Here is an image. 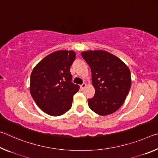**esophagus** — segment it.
I'll list each match as a JSON object with an SVG mask.
<instances>
[{
    "instance_id": "obj_1",
    "label": "esophagus",
    "mask_w": 158,
    "mask_h": 158,
    "mask_svg": "<svg viewBox=\"0 0 158 158\" xmlns=\"http://www.w3.org/2000/svg\"><path fill=\"white\" fill-rule=\"evenodd\" d=\"M86 85H87L86 84H85V83H84V84L81 85V89L83 90L84 89H85V87H86Z\"/></svg>"
}]
</instances>
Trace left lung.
<instances>
[{
    "mask_svg": "<svg viewBox=\"0 0 158 158\" xmlns=\"http://www.w3.org/2000/svg\"><path fill=\"white\" fill-rule=\"evenodd\" d=\"M81 56L91 69L95 96L88 100L92 111L100 116L116 111L131 87L130 69L123 61L105 51H87Z\"/></svg>",
    "mask_w": 158,
    "mask_h": 158,
    "instance_id": "1",
    "label": "left lung"
}]
</instances>
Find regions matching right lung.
I'll list each match as a JSON object with an SVG mask.
<instances>
[{
    "instance_id": "obj_1",
    "label": "right lung",
    "mask_w": 158,
    "mask_h": 158,
    "mask_svg": "<svg viewBox=\"0 0 158 158\" xmlns=\"http://www.w3.org/2000/svg\"><path fill=\"white\" fill-rule=\"evenodd\" d=\"M75 60L73 51L50 53L37 64L31 74L30 91L37 105L53 116L69 110L79 85L72 82L70 66Z\"/></svg>"
}]
</instances>
